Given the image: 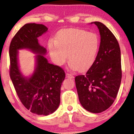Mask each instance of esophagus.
Masks as SVG:
<instances>
[{
	"mask_svg": "<svg viewBox=\"0 0 134 134\" xmlns=\"http://www.w3.org/2000/svg\"><path fill=\"white\" fill-rule=\"evenodd\" d=\"M66 77L70 78V79H72V78H74V76L72 74L66 73Z\"/></svg>",
	"mask_w": 134,
	"mask_h": 134,
	"instance_id": "obj_1",
	"label": "esophagus"
}]
</instances>
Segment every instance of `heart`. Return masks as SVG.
Here are the masks:
<instances>
[{
	"label": "heart",
	"instance_id": "obj_1",
	"mask_svg": "<svg viewBox=\"0 0 134 134\" xmlns=\"http://www.w3.org/2000/svg\"><path fill=\"white\" fill-rule=\"evenodd\" d=\"M99 38L95 33L81 29L67 28L57 34L55 41L48 44L50 57L57 65H62L67 59L72 70L85 71L93 65L99 50Z\"/></svg>",
	"mask_w": 134,
	"mask_h": 134
}]
</instances>
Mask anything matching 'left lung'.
Wrapping results in <instances>:
<instances>
[{"instance_id":"left-lung-1","label":"left lung","mask_w":134,"mask_h":134,"mask_svg":"<svg viewBox=\"0 0 134 134\" xmlns=\"http://www.w3.org/2000/svg\"><path fill=\"white\" fill-rule=\"evenodd\" d=\"M99 51L95 62L85 75L75 77L79 99L83 108L91 113L105 111L114 102L121 80V52L111 31L100 22Z\"/></svg>"}]
</instances>
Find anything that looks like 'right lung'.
<instances>
[{
    "mask_svg": "<svg viewBox=\"0 0 134 134\" xmlns=\"http://www.w3.org/2000/svg\"><path fill=\"white\" fill-rule=\"evenodd\" d=\"M43 24L28 23L17 32L9 47L10 77L17 95L27 110L39 115L53 113L60 102V87L65 77L63 69L48 62L47 52L38 43V38L47 32ZM26 48L38 55L34 74L25 78L20 72L17 62L18 49Z\"/></svg>",
    "mask_w": 134,
    "mask_h": 134,
    "instance_id": "1",
    "label": "right lung"
}]
</instances>
